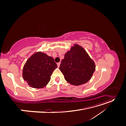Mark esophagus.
Segmentation results:
<instances>
[{
    "label": "esophagus",
    "mask_w": 126,
    "mask_h": 126,
    "mask_svg": "<svg viewBox=\"0 0 126 126\" xmlns=\"http://www.w3.org/2000/svg\"><path fill=\"white\" fill-rule=\"evenodd\" d=\"M60 62H59V63H57V66H58V67H59V66H60Z\"/></svg>",
    "instance_id": "esophagus-1"
}]
</instances>
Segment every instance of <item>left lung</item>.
<instances>
[{
	"label": "left lung",
	"mask_w": 126,
	"mask_h": 126,
	"mask_svg": "<svg viewBox=\"0 0 126 126\" xmlns=\"http://www.w3.org/2000/svg\"><path fill=\"white\" fill-rule=\"evenodd\" d=\"M95 69L94 60L78 44H75L64 54L59 67L66 80L75 86L85 84L90 80Z\"/></svg>",
	"instance_id": "left-lung-1"
}]
</instances>
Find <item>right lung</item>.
Here are the masks:
<instances>
[{"label": "right lung", "mask_w": 126, "mask_h": 126, "mask_svg": "<svg viewBox=\"0 0 126 126\" xmlns=\"http://www.w3.org/2000/svg\"><path fill=\"white\" fill-rule=\"evenodd\" d=\"M57 67L52 57L41 51L37 52L26 62L22 70V77L31 87L42 88L48 84L52 72Z\"/></svg>", "instance_id": "1"}]
</instances>
